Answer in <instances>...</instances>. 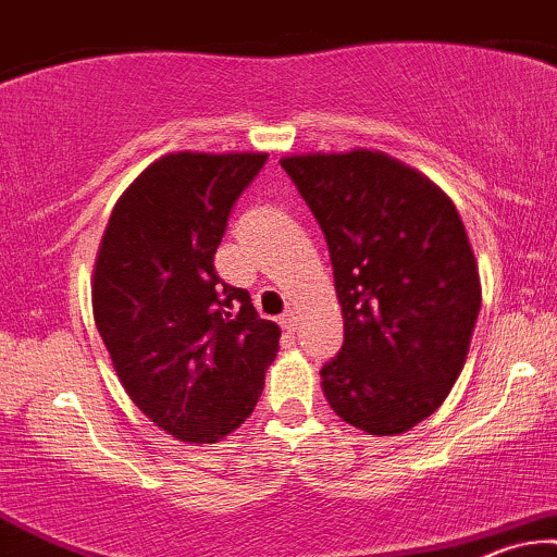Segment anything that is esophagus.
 I'll list each match as a JSON object with an SVG mask.
<instances>
[{
  "instance_id": "34e87169",
  "label": "esophagus",
  "mask_w": 557,
  "mask_h": 557,
  "mask_svg": "<svg viewBox=\"0 0 557 557\" xmlns=\"http://www.w3.org/2000/svg\"><path fill=\"white\" fill-rule=\"evenodd\" d=\"M283 326H285L287 331H298V326H300V315H298V311H295V308H290V311L285 313Z\"/></svg>"
}]
</instances>
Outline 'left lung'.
Instances as JSON below:
<instances>
[{
  "instance_id": "left-lung-1",
  "label": "left lung",
  "mask_w": 557,
  "mask_h": 557,
  "mask_svg": "<svg viewBox=\"0 0 557 557\" xmlns=\"http://www.w3.org/2000/svg\"><path fill=\"white\" fill-rule=\"evenodd\" d=\"M280 164L326 236L344 315L323 396L362 432H408L447 398L481 311L462 218L432 180L380 151Z\"/></svg>"
}]
</instances>
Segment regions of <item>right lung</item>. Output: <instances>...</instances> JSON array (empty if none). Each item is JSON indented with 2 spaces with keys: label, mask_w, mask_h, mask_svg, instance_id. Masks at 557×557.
Returning a JSON list of instances; mask_svg holds the SVG:
<instances>
[{
  "label": "right lung",
  "mask_w": 557,
  "mask_h": 557,
  "mask_svg": "<svg viewBox=\"0 0 557 557\" xmlns=\"http://www.w3.org/2000/svg\"><path fill=\"white\" fill-rule=\"evenodd\" d=\"M267 153H169L125 189L95 262L91 308L125 393L182 442L213 445L242 426L277 355L280 326L215 251Z\"/></svg>",
  "instance_id": "1"
}]
</instances>
